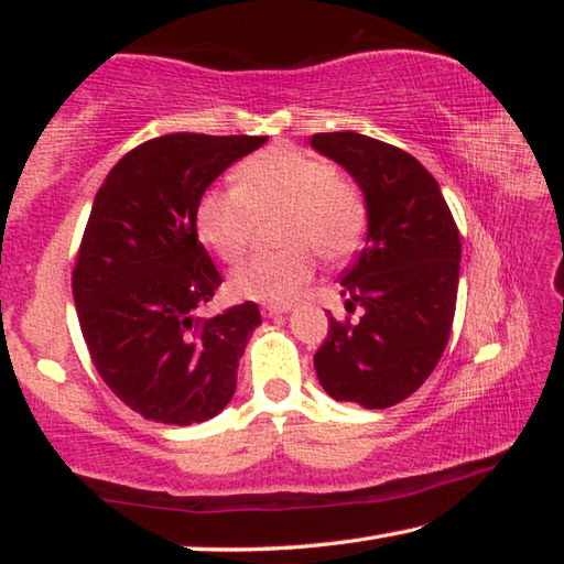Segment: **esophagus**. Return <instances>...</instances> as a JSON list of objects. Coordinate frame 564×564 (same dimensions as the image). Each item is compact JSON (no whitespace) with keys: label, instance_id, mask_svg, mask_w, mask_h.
<instances>
[{"label":"esophagus","instance_id":"34e87169","mask_svg":"<svg viewBox=\"0 0 564 564\" xmlns=\"http://www.w3.org/2000/svg\"><path fill=\"white\" fill-rule=\"evenodd\" d=\"M283 313H289V305H263V316H283Z\"/></svg>","mask_w":564,"mask_h":564}]
</instances>
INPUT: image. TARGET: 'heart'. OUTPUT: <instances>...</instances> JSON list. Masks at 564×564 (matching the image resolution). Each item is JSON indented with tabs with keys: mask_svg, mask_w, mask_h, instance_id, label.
Returning a JSON list of instances; mask_svg holds the SVG:
<instances>
[{
	"mask_svg": "<svg viewBox=\"0 0 564 564\" xmlns=\"http://www.w3.org/2000/svg\"><path fill=\"white\" fill-rule=\"evenodd\" d=\"M281 214L279 251L256 253L228 279L238 299L283 303L316 271V251L340 261L366 231V198L333 164L295 147H271L246 159L238 188H206L196 204L198 238L218 259L236 263L251 243L256 218Z\"/></svg>",
	"mask_w": 564,
	"mask_h": 564,
	"instance_id": "b5f03b06",
	"label": "heart"
}]
</instances>
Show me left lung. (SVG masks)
Listing matches in <instances>:
<instances>
[{"label":"left lung","instance_id":"8db88e82","mask_svg":"<svg viewBox=\"0 0 564 564\" xmlns=\"http://www.w3.org/2000/svg\"><path fill=\"white\" fill-rule=\"evenodd\" d=\"M311 147L358 181L368 238L340 273L348 313L330 316L313 356L323 390L383 410L425 383L447 346L460 275V234L441 186L415 156L352 131L313 133Z\"/></svg>","mask_w":564,"mask_h":564}]
</instances>
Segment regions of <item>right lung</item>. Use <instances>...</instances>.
Masks as SVG:
<instances>
[{
    "label": "right lung",
    "mask_w": 564,
    "mask_h": 564,
    "mask_svg": "<svg viewBox=\"0 0 564 564\" xmlns=\"http://www.w3.org/2000/svg\"><path fill=\"white\" fill-rule=\"evenodd\" d=\"M265 141L166 133L123 154L97 191L72 271L76 316L101 380L141 417L204 423L234 398L261 313L246 301L196 316L221 285L198 241L196 204Z\"/></svg>",
    "instance_id": "add662e5"
}]
</instances>
